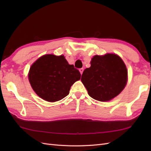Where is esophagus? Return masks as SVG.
<instances>
[{
  "label": "esophagus",
  "mask_w": 151,
  "mask_h": 151,
  "mask_svg": "<svg viewBox=\"0 0 151 151\" xmlns=\"http://www.w3.org/2000/svg\"><path fill=\"white\" fill-rule=\"evenodd\" d=\"M83 71H84V69L83 68H80L79 69V72H80V73H81V74L82 75L83 74Z\"/></svg>",
  "instance_id": "1"
}]
</instances>
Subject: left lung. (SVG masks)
<instances>
[{"label": "left lung", "mask_w": 151, "mask_h": 151, "mask_svg": "<svg viewBox=\"0 0 151 151\" xmlns=\"http://www.w3.org/2000/svg\"><path fill=\"white\" fill-rule=\"evenodd\" d=\"M127 74L122 59L116 54L107 53L93 57L91 67L84 70L81 81L91 98L99 101H108L125 88Z\"/></svg>", "instance_id": "left-lung-1"}]
</instances>
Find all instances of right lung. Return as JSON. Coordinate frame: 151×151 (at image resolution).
<instances>
[{"mask_svg":"<svg viewBox=\"0 0 151 151\" xmlns=\"http://www.w3.org/2000/svg\"><path fill=\"white\" fill-rule=\"evenodd\" d=\"M79 71L68 64L64 56L45 55L31 65L28 78L39 97L49 102L57 101L69 93L70 87L81 79Z\"/></svg>","mask_w":151,"mask_h":151,"instance_id":"obj_1","label":"right lung"}]
</instances>
